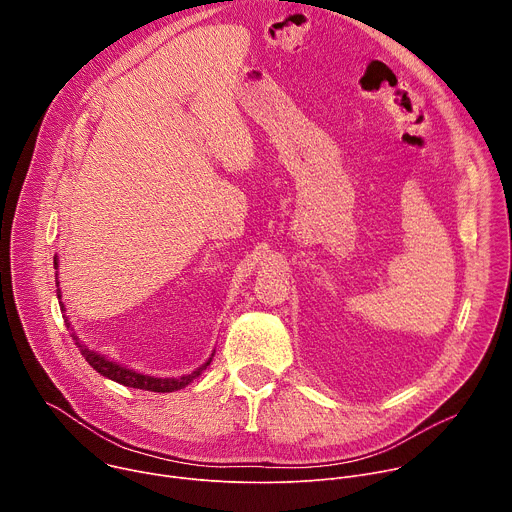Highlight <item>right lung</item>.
<instances>
[{
  "mask_svg": "<svg viewBox=\"0 0 512 512\" xmlns=\"http://www.w3.org/2000/svg\"><path fill=\"white\" fill-rule=\"evenodd\" d=\"M54 269H58V257H56V255H54ZM58 283H60V281H58V271H56V296H58L60 312H66L64 304H62V294H60V287H58ZM62 318H64L66 328H70V330H72L68 316H62ZM70 336H72V340H75V344H77V348L81 350V354L85 356V360L91 364V367H93L99 375H103V377H107V379H111V381H115V383H119V385L131 387V389L154 391V393H172V391L184 389V387H186V385H190L196 377H200V375H202V371H206V367H208L210 360H212V356H214V350H212V354L208 356V360H206L204 364H200V367H198L196 371H192L190 375H182V377H166V379H164V377H154V375L137 373V371L127 369V367H123V364H119V362H115V360L107 358L105 354H99L97 350H91L85 342H81V338L77 336V332H72Z\"/></svg>",
  "mask_w": 512,
  "mask_h": 512,
  "instance_id": "add662e5",
  "label": "right lung"
}]
</instances>
